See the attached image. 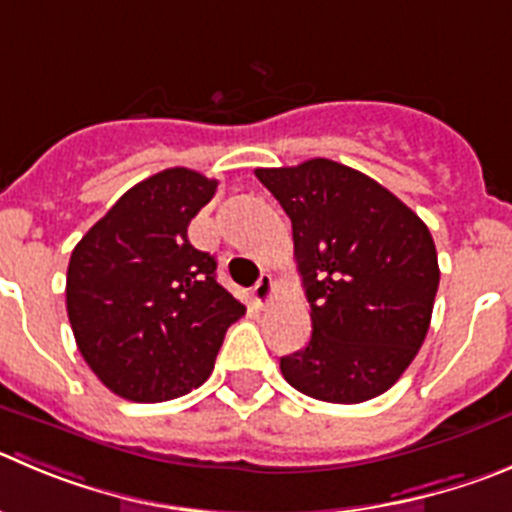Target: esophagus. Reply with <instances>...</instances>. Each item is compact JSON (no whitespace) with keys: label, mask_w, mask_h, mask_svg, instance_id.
I'll list each match as a JSON object with an SVG mask.
<instances>
[{"label":"esophagus","mask_w":512,"mask_h":512,"mask_svg":"<svg viewBox=\"0 0 512 512\" xmlns=\"http://www.w3.org/2000/svg\"><path fill=\"white\" fill-rule=\"evenodd\" d=\"M272 290H275V285H272V275L262 272L260 280H257L255 288H252V300L262 308V305H267L272 300Z\"/></svg>","instance_id":"esophagus-1"}]
</instances>
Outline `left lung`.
Instances as JSON below:
<instances>
[{"label":"left lung","mask_w":512,"mask_h":512,"mask_svg":"<svg viewBox=\"0 0 512 512\" xmlns=\"http://www.w3.org/2000/svg\"><path fill=\"white\" fill-rule=\"evenodd\" d=\"M293 222L313 333L280 358L300 394L358 404L399 381L432 321L439 265L427 224L389 189L331 159L255 169Z\"/></svg>","instance_id":"obj_1"}]
</instances>
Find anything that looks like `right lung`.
Instances as JSON below:
<instances>
[{"label":"right lung","mask_w":512,"mask_h":512,"mask_svg":"<svg viewBox=\"0 0 512 512\" xmlns=\"http://www.w3.org/2000/svg\"><path fill=\"white\" fill-rule=\"evenodd\" d=\"M217 181L191 169L148 176L75 245L68 318L85 364L113 394L154 404L189 394L214 369L245 305L217 283V260L186 237Z\"/></svg>","instance_id":"obj_1"}]
</instances>
